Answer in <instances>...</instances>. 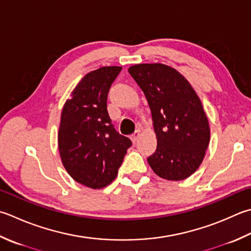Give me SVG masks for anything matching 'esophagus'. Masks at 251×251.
Listing matches in <instances>:
<instances>
[{
    "mask_svg": "<svg viewBox=\"0 0 251 251\" xmlns=\"http://www.w3.org/2000/svg\"><path fill=\"white\" fill-rule=\"evenodd\" d=\"M139 137H140V132L139 131H136L134 135L131 136V141H132V144H136L137 141H138V139H139Z\"/></svg>",
    "mask_w": 251,
    "mask_h": 251,
    "instance_id": "1",
    "label": "esophagus"
}]
</instances>
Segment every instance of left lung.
I'll return each mask as SVG.
<instances>
[{"label": "left lung", "mask_w": 251, "mask_h": 251, "mask_svg": "<svg viewBox=\"0 0 251 251\" xmlns=\"http://www.w3.org/2000/svg\"><path fill=\"white\" fill-rule=\"evenodd\" d=\"M128 72L144 91L153 121L158 146L149 165L166 180L188 178L202 163L210 142L209 121L199 97L169 65L136 64Z\"/></svg>", "instance_id": "8db88e82"}]
</instances>
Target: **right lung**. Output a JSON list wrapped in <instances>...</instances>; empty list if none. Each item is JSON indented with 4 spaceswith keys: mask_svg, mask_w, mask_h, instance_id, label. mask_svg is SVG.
<instances>
[{
    "mask_svg": "<svg viewBox=\"0 0 251 251\" xmlns=\"http://www.w3.org/2000/svg\"><path fill=\"white\" fill-rule=\"evenodd\" d=\"M121 71L104 66L88 73L62 110L57 142L63 166L74 180L92 189L115 179L131 146L114 129L106 110L107 92Z\"/></svg>",
    "mask_w": 251,
    "mask_h": 251,
    "instance_id": "obj_1",
    "label": "right lung"
}]
</instances>
